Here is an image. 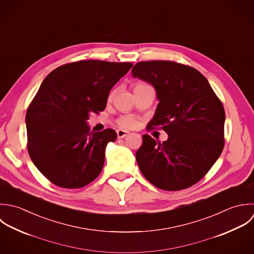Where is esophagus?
<instances>
[{
    "label": "esophagus",
    "instance_id": "1",
    "mask_svg": "<svg viewBox=\"0 0 254 254\" xmlns=\"http://www.w3.org/2000/svg\"><path fill=\"white\" fill-rule=\"evenodd\" d=\"M128 135H129L128 131H125V130H122V129L117 130V137L118 138H125Z\"/></svg>",
    "mask_w": 254,
    "mask_h": 254
}]
</instances>
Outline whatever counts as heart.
<instances>
[{
  "label": "heart",
  "mask_w": 254,
  "mask_h": 254,
  "mask_svg": "<svg viewBox=\"0 0 254 254\" xmlns=\"http://www.w3.org/2000/svg\"><path fill=\"white\" fill-rule=\"evenodd\" d=\"M119 124L125 128H133L136 126V120L130 116H125L119 120Z\"/></svg>",
  "instance_id": "heart-1"
}]
</instances>
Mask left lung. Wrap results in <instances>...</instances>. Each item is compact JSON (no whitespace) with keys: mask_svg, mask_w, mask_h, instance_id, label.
Wrapping results in <instances>:
<instances>
[{"mask_svg":"<svg viewBox=\"0 0 254 254\" xmlns=\"http://www.w3.org/2000/svg\"><path fill=\"white\" fill-rule=\"evenodd\" d=\"M153 85L159 104L148 129L161 126L167 141L143 136L136 160L156 187L176 191L198 182L224 148V106L207 79L196 69L171 61L137 63L132 71Z\"/></svg>","mask_w":254,"mask_h":254,"instance_id":"1","label":"left lung"}]
</instances>
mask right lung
Segmentation results:
<instances>
[{"instance_id":"1","label":"right lung","mask_w":254,"mask_h":254,"mask_svg":"<svg viewBox=\"0 0 254 254\" xmlns=\"http://www.w3.org/2000/svg\"><path fill=\"white\" fill-rule=\"evenodd\" d=\"M132 63L84 60L52 71L42 82L25 117L27 150L38 170L63 188H81L103 168L113 129L90 132L89 115L103 111L110 89Z\"/></svg>"}]
</instances>
